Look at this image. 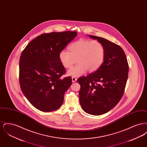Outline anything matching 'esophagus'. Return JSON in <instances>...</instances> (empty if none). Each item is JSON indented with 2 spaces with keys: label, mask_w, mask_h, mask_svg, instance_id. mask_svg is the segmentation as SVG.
Masks as SVG:
<instances>
[{
  "label": "esophagus",
  "mask_w": 147,
  "mask_h": 147,
  "mask_svg": "<svg viewBox=\"0 0 147 147\" xmlns=\"http://www.w3.org/2000/svg\"><path fill=\"white\" fill-rule=\"evenodd\" d=\"M71 79H72V82H73V83L76 82L77 80V79L76 78V77H72V78H71Z\"/></svg>",
  "instance_id": "1"
}]
</instances>
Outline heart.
Wrapping results in <instances>:
<instances>
[{
	"instance_id": "obj_1",
	"label": "heart",
	"mask_w": 147,
	"mask_h": 147,
	"mask_svg": "<svg viewBox=\"0 0 147 147\" xmlns=\"http://www.w3.org/2000/svg\"><path fill=\"white\" fill-rule=\"evenodd\" d=\"M69 49L70 52L62 50L59 54V61L65 68L69 69L77 61L78 62L68 71V76L79 77L83 75L87 70L90 73L94 72L104 62L105 49L97 40L80 39L73 42Z\"/></svg>"
}]
</instances>
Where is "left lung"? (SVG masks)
Masks as SVG:
<instances>
[{"label": "left lung", "instance_id": "obj_1", "mask_svg": "<svg viewBox=\"0 0 147 147\" xmlns=\"http://www.w3.org/2000/svg\"><path fill=\"white\" fill-rule=\"evenodd\" d=\"M89 36L102 44L105 58L98 70L78 79L81 86L79 100L85 112L98 116L110 111L121 99L129 67L125 52L119 46L102 37Z\"/></svg>", "mask_w": 147, "mask_h": 147}]
</instances>
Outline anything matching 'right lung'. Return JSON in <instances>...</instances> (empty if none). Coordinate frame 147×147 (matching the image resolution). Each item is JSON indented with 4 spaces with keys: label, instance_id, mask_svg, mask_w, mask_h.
<instances>
[{
    "label": "right lung",
    "instance_id": "right-lung-1",
    "mask_svg": "<svg viewBox=\"0 0 147 147\" xmlns=\"http://www.w3.org/2000/svg\"><path fill=\"white\" fill-rule=\"evenodd\" d=\"M77 35L76 31L51 32L37 36L21 53L19 81L28 101L43 112L59 109L64 93L72 84L71 78L60 77L65 73L59 54Z\"/></svg>",
    "mask_w": 147,
    "mask_h": 147
}]
</instances>
